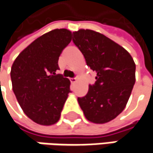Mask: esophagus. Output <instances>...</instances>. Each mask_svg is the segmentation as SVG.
Listing matches in <instances>:
<instances>
[{
	"instance_id": "34e87169",
	"label": "esophagus",
	"mask_w": 153,
	"mask_h": 153,
	"mask_svg": "<svg viewBox=\"0 0 153 153\" xmlns=\"http://www.w3.org/2000/svg\"><path fill=\"white\" fill-rule=\"evenodd\" d=\"M76 77H74V78H71L70 80H71V83H75V82H76Z\"/></svg>"
}]
</instances>
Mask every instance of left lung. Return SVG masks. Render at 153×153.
<instances>
[{
    "label": "left lung",
    "mask_w": 153,
    "mask_h": 153,
    "mask_svg": "<svg viewBox=\"0 0 153 153\" xmlns=\"http://www.w3.org/2000/svg\"><path fill=\"white\" fill-rule=\"evenodd\" d=\"M73 42L97 73L95 84L77 98L78 104L90 122L108 123L124 111L131 96L136 80L133 58L122 46L91 29L73 32Z\"/></svg>",
    "instance_id": "8db88e82"
}]
</instances>
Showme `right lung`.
I'll return each mask as SVG.
<instances>
[{"label":"right lung","mask_w":153,"mask_h":153,"mask_svg":"<svg viewBox=\"0 0 153 153\" xmlns=\"http://www.w3.org/2000/svg\"><path fill=\"white\" fill-rule=\"evenodd\" d=\"M71 31L56 28L41 36L23 49L11 67L13 91L23 112L41 126H52L71 92L68 78L56 75L62 49Z\"/></svg>","instance_id":"right-lung-1"}]
</instances>
